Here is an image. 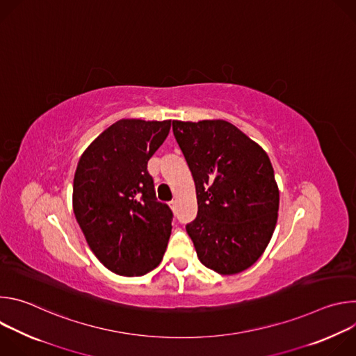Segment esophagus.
Returning a JSON list of instances; mask_svg holds the SVG:
<instances>
[{"instance_id": "1", "label": "esophagus", "mask_w": 356, "mask_h": 356, "mask_svg": "<svg viewBox=\"0 0 356 356\" xmlns=\"http://www.w3.org/2000/svg\"><path fill=\"white\" fill-rule=\"evenodd\" d=\"M169 206H170V209H172V210H175V209H176V201H175V200H172V201L169 202Z\"/></svg>"}]
</instances>
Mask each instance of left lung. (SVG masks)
<instances>
[{
  "label": "left lung",
  "instance_id": "left-lung-1",
  "mask_svg": "<svg viewBox=\"0 0 356 356\" xmlns=\"http://www.w3.org/2000/svg\"><path fill=\"white\" fill-rule=\"evenodd\" d=\"M193 175L198 211L186 225L200 262L235 275L265 252L277 221L279 188L266 152L224 120L173 121Z\"/></svg>",
  "mask_w": 356,
  "mask_h": 356
}]
</instances>
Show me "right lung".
<instances>
[{
	"instance_id": "obj_1",
	"label": "right lung",
	"mask_w": 356,
	"mask_h": 356,
	"mask_svg": "<svg viewBox=\"0 0 356 356\" xmlns=\"http://www.w3.org/2000/svg\"><path fill=\"white\" fill-rule=\"evenodd\" d=\"M170 120H120L83 152L73 181V211L97 259L121 276H142L162 261L173 213L156 200L147 161Z\"/></svg>"
}]
</instances>
